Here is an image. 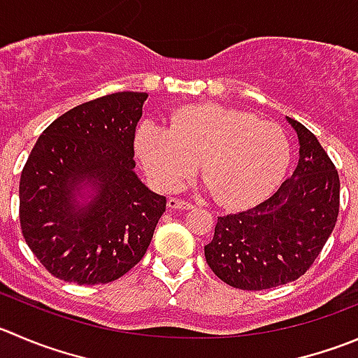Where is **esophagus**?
Returning a JSON list of instances; mask_svg holds the SVG:
<instances>
[{
  "instance_id": "1",
  "label": "esophagus",
  "mask_w": 358,
  "mask_h": 358,
  "mask_svg": "<svg viewBox=\"0 0 358 358\" xmlns=\"http://www.w3.org/2000/svg\"><path fill=\"white\" fill-rule=\"evenodd\" d=\"M166 207H169V209H193V203L188 202V200H179L170 196V199L166 200Z\"/></svg>"
}]
</instances>
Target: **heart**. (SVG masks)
Wrapping results in <instances>:
<instances>
[{"label": "heart", "mask_w": 358, "mask_h": 358, "mask_svg": "<svg viewBox=\"0 0 358 358\" xmlns=\"http://www.w3.org/2000/svg\"><path fill=\"white\" fill-rule=\"evenodd\" d=\"M149 181L169 192L186 181L202 159L213 196L232 207L250 206L281 182L290 165V141L278 124L217 105L182 108L169 126L145 121L135 135Z\"/></svg>", "instance_id": "b5f03b06"}]
</instances>
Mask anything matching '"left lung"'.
<instances>
[{
	"instance_id": "left-lung-1",
	"label": "left lung",
	"mask_w": 358,
	"mask_h": 358,
	"mask_svg": "<svg viewBox=\"0 0 358 358\" xmlns=\"http://www.w3.org/2000/svg\"><path fill=\"white\" fill-rule=\"evenodd\" d=\"M299 163L278 192L243 213L217 217L203 251L214 274L239 290H267L301 278L336 227L339 176L318 138L287 117Z\"/></svg>"
}]
</instances>
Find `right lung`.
<instances>
[{"mask_svg": "<svg viewBox=\"0 0 358 358\" xmlns=\"http://www.w3.org/2000/svg\"><path fill=\"white\" fill-rule=\"evenodd\" d=\"M148 93L77 105L49 124L20 173L22 236L52 275L110 283L142 260L165 196L135 173V128Z\"/></svg>", "mask_w": 358, "mask_h": 358, "instance_id": "1", "label": "right lung"}]
</instances>
